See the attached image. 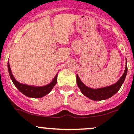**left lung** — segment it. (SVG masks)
<instances>
[{"mask_svg": "<svg viewBox=\"0 0 134 134\" xmlns=\"http://www.w3.org/2000/svg\"><path fill=\"white\" fill-rule=\"evenodd\" d=\"M126 63V65L125 71L122 76L115 83L111 85V86H108V87L98 89L90 88V87L86 86L81 81L78 75H76L77 85L80 90L81 92L86 97H88L90 99L93 100H106L111 97L116 93L118 92L125 81L127 74V71H128L127 62Z\"/></svg>", "mask_w": 134, "mask_h": 134, "instance_id": "8db88e82", "label": "left lung"}]
</instances>
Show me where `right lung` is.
<instances>
[{
    "instance_id": "add662e5",
    "label": "right lung",
    "mask_w": 134,
    "mask_h": 134,
    "mask_svg": "<svg viewBox=\"0 0 134 134\" xmlns=\"http://www.w3.org/2000/svg\"><path fill=\"white\" fill-rule=\"evenodd\" d=\"M8 67L9 76H10V78L13 83H14L15 87L19 90L20 92L22 93L26 97H31V98H41V97H44L46 94L51 92L54 86L57 83L58 75H56L54 78V79L52 80V82L46 85V86L37 87V86H32L26 84H23V83L17 82L13 77L12 71H11L9 62H8Z\"/></svg>"
}]
</instances>
